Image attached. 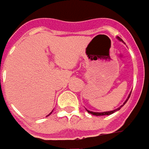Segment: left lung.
<instances>
[{
	"label": "left lung",
	"instance_id": "1",
	"mask_svg": "<svg viewBox=\"0 0 149 149\" xmlns=\"http://www.w3.org/2000/svg\"><path fill=\"white\" fill-rule=\"evenodd\" d=\"M117 39L118 40H119L120 42H123V40L121 39V38H119V37H117ZM130 94H131V92L130 93V95H128V98L126 99V101L124 102V104L122 105V106H120L119 107H118V108H116V109H114V110H112V111H108V112H102V113H96V112H92V111H89V110H88V109H86L87 110V112L88 113H91V114L93 115H95V116H103V115H110V114H113V113H115V112H117V111H118L126 102H127V101H128V99L130 98Z\"/></svg>",
	"mask_w": 149,
	"mask_h": 149
}]
</instances>
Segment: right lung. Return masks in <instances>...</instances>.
<instances>
[{
	"label": "right lung",
	"mask_w": 149,
	"mask_h": 149,
	"mask_svg": "<svg viewBox=\"0 0 149 149\" xmlns=\"http://www.w3.org/2000/svg\"><path fill=\"white\" fill-rule=\"evenodd\" d=\"M51 113H52V112H51ZM50 113H49V114H50ZM49 114H48V115H49ZM48 115H47V116H48Z\"/></svg>",
	"instance_id": "right-lung-1"
}]
</instances>
